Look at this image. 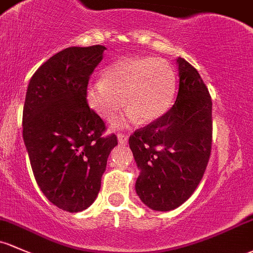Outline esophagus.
I'll use <instances>...</instances> for the list:
<instances>
[{"instance_id":"34e87169","label":"esophagus","mask_w":253,"mask_h":253,"mask_svg":"<svg viewBox=\"0 0 253 253\" xmlns=\"http://www.w3.org/2000/svg\"><path fill=\"white\" fill-rule=\"evenodd\" d=\"M117 137H118V142L122 143V145H126V143H127V140H129V137L124 134H118Z\"/></svg>"}]
</instances>
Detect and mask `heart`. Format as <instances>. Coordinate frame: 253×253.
I'll return each mask as SVG.
<instances>
[{
  "instance_id": "obj_1",
  "label": "heart",
  "mask_w": 253,
  "mask_h": 253,
  "mask_svg": "<svg viewBox=\"0 0 253 253\" xmlns=\"http://www.w3.org/2000/svg\"><path fill=\"white\" fill-rule=\"evenodd\" d=\"M175 88V72L167 61L134 56L110 65L102 80L89 84L86 100L106 121L115 119L126 105L127 118L151 123L170 107Z\"/></svg>"
}]
</instances>
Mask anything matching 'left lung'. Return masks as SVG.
I'll list each match as a JSON object with an SVG mask.
<instances>
[{
  "label": "left lung",
  "instance_id": "8db88e82",
  "mask_svg": "<svg viewBox=\"0 0 253 253\" xmlns=\"http://www.w3.org/2000/svg\"><path fill=\"white\" fill-rule=\"evenodd\" d=\"M177 65L180 84L175 104L129 138L140 169L135 189L141 202L156 211L173 210L191 197L211 154V96L189 62L178 58Z\"/></svg>",
  "mask_w": 253,
  "mask_h": 253
}]
</instances>
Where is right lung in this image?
<instances>
[{"instance_id": "right-lung-1", "label": "right lung", "mask_w": 253, "mask_h": 253, "mask_svg": "<svg viewBox=\"0 0 253 253\" xmlns=\"http://www.w3.org/2000/svg\"><path fill=\"white\" fill-rule=\"evenodd\" d=\"M104 45L70 47L48 59L30 80L23 111V137L34 176L47 199L80 212L101 187L115 134L86 101L90 75Z\"/></svg>"}]
</instances>
